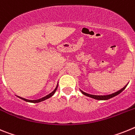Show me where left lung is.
Wrapping results in <instances>:
<instances>
[{
	"label": "left lung",
	"mask_w": 135,
	"mask_h": 135,
	"mask_svg": "<svg viewBox=\"0 0 135 135\" xmlns=\"http://www.w3.org/2000/svg\"><path fill=\"white\" fill-rule=\"evenodd\" d=\"M127 85H128V84H126V85H125L122 88V89H121L120 90H118V91L115 92V93H114L109 94V95H90V94L86 93L84 92L83 90H80V92L82 93V94H83V95H86V96H87V97H90V98H93V99H96V100H100V101H101V100H103V101H105V100L109 99L112 98V97H115V96H117L118 95H119L120 93H122V92L124 90L125 88H126V86Z\"/></svg>",
	"instance_id": "left-lung-1"
}]
</instances>
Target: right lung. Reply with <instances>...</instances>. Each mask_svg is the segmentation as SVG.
Here are the masks:
<instances>
[{
	"label": "right lung",
	"instance_id": "right-lung-1",
	"mask_svg": "<svg viewBox=\"0 0 135 135\" xmlns=\"http://www.w3.org/2000/svg\"><path fill=\"white\" fill-rule=\"evenodd\" d=\"M57 87H58V83H57V86H56V87H55V90H53V91L52 92V93H50V94H49V95H46V96L43 97H42V98L39 99L30 100V99H27L23 98V97H20V96H17V97H19V98H20V99H21L23 100V101H27V102H30V103H40V102H41V101H45V100L47 99L50 98V97H51L53 96V95L55 94V92H56V90H57Z\"/></svg>",
	"mask_w": 135,
	"mask_h": 135
}]
</instances>
